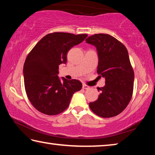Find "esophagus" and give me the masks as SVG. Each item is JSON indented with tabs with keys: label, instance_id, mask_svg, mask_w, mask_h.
<instances>
[{
	"label": "esophagus",
	"instance_id": "1",
	"mask_svg": "<svg viewBox=\"0 0 155 155\" xmlns=\"http://www.w3.org/2000/svg\"><path fill=\"white\" fill-rule=\"evenodd\" d=\"M83 89H85V90H88V89H90V87H89L88 85H85V84H83Z\"/></svg>",
	"mask_w": 155,
	"mask_h": 155
}]
</instances>
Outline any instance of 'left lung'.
<instances>
[{
  "label": "left lung",
  "mask_w": 155,
  "mask_h": 155,
  "mask_svg": "<svg viewBox=\"0 0 155 155\" xmlns=\"http://www.w3.org/2000/svg\"><path fill=\"white\" fill-rule=\"evenodd\" d=\"M85 41L96 47L97 73L105 78V85L98 89L101 92L98 100L89 106L100 117H114L124 111L133 95L134 71L128 51L124 44L108 34H94Z\"/></svg>",
  "instance_id": "obj_1"
}]
</instances>
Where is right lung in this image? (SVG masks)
Here are the masks:
<instances>
[{
	"mask_svg": "<svg viewBox=\"0 0 155 155\" xmlns=\"http://www.w3.org/2000/svg\"><path fill=\"white\" fill-rule=\"evenodd\" d=\"M87 37V34L49 33L28 53L23 68L25 87L38 111L48 115L59 114L69 106L73 94L81 90V81L63 77L62 82L57 74L59 65L67 62L68 52Z\"/></svg>",
	"mask_w": 155,
	"mask_h": 155,
	"instance_id": "1",
	"label": "right lung"
}]
</instances>
